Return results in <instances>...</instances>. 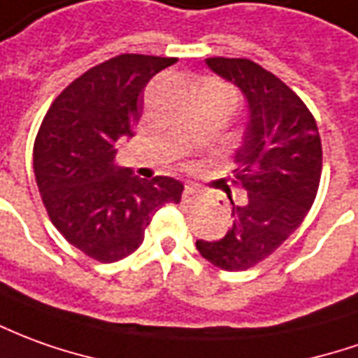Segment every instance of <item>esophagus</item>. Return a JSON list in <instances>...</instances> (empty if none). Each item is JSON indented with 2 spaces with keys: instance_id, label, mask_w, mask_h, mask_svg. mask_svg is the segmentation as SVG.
I'll use <instances>...</instances> for the list:
<instances>
[{
  "instance_id": "34e87169",
  "label": "esophagus",
  "mask_w": 358,
  "mask_h": 358,
  "mask_svg": "<svg viewBox=\"0 0 358 358\" xmlns=\"http://www.w3.org/2000/svg\"><path fill=\"white\" fill-rule=\"evenodd\" d=\"M194 196H196V189L191 187V185H187L183 191V203H193Z\"/></svg>"
}]
</instances>
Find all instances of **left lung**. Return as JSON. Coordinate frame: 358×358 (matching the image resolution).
I'll return each instance as SVG.
<instances>
[{
    "mask_svg": "<svg viewBox=\"0 0 358 358\" xmlns=\"http://www.w3.org/2000/svg\"><path fill=\"white\" fill-rule=\"evenodd\" d=\"M250 103V124L236 152L231 183L248 193L231 201V230L220 241H196L214 267L245 271L275 253L312 208L322 177V140L306 103L248 58H206ZM230 193V191H228Z\"/></svg>",
    "mask_w": 358,
    "mask_h": 358,
    "instance_id": "left-lung-1",
    "label": "left lung"
}]
</instances>
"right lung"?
Wrapping results in <instances>:
<instances>
[{
	"instance_id": "add662e5",
	"label": "right lung",
	"mask_w": 358,
	"mask_h": 358,
	"mask_svg": "<svg viewBox=\"0 0 358 358\" xmlns=\"http://www.w3.org/2000/svg\"><path fill=\"white\" fill-rule=\"evenodd\" d=\"M175 62L118 54L93 66L52 101L34 138V177L48 218L99 263L134 253L157 208L181 203L179 181H146L115 165L117 142L140 120L148 81Z\"/></svg>"
}]
</instances>
